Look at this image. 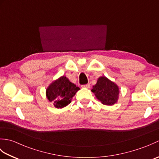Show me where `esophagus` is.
Returning a JSON list of instances; mask_svg holds the SVG:
<instances>
[{"mask_svg":"<svg viewBox=\"0 0 159 159\" xmlns=\"http://www.w3.org/2000/svg\"><path fill=\"white\" fill-rule=\"evenodd\" d=\"M82 87H84V88H87V89H89L90 87V84L88 83L87 84V85H82Z\"/></svg>","mask_w":159,"mask_h":159,"instance_id":"obj_1","label":"esophagus"}]
</instances>
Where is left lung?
Returning <instances> with one entry per match:
<instances>
[{
    "label": "left lung",
    "instance_id": "8db88e82",
    "mask_svg": "<svg viewBox=\"0 0 159 159\" xmlns=\"http://www.w3.org/2000/svg\"><path fill=\"white\" fill-rule=\"evenodd\" d=\"M92 92L96 98L104 105L112 106L117 102L120 95V88L116 83L111 81L106 76H100L93 86Z\"/></svg>",
    "mask_w": 159,
    "mask_h": 159
}]
</instances>
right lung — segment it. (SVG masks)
<instances>
[{
  "mask_svg": "<svg viewBox=\"0 0 159 159\" xmlns=\"http://www.w3.org/2000/svg\"><path fill=\"white\" fill-rule=\"evenodd\" d=\"M79 87L70 81L66 76H60L50 84L46 89V96L49 102L57 109H62L68 105L75 96Z\"/></svg>",
  "mask_w": 159,
  "mask_h": 159,
  "instance_id": "1",
  "label": "right lung"
}]
</instances>
